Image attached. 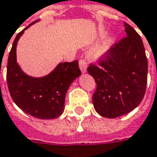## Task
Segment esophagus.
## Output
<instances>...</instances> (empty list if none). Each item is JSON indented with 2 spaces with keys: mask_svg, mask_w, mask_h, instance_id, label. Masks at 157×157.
<instances>
[{
  "mask_svg": "<svg viewBox=\"0 0 157 157\" xmlns=\"http://www.w3.org/2000/svg\"><path fill=\"white\" fill-rule=\"evenodd\" d=\"M79 68H80L83 73H85L86 71V70H87V63H86V60L85 58H81L79 60Z\"/></svg>",
  "mask_w": 157,
  "mask_h": 157,
  "instance_id": "obj_1",
  "label": "esophagus"
}]
</instances>
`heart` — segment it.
<instances>
[{
    "mask_svg": "<svg viewBox=\"0 0 157 157\" xmlns=\"http://www.w3.org/2000/svg\"><path fill=\"white\" fill-rule=\"evenodd\" d=\"M111 45V40L110 39H107L106 41H105L100 47L99 48V50H98V52H97V56H103V55H105L106 52L108 51V49H109V47Z\"/></svg>",
    "mask_w": 157,
    "mask_h": 157,
    "instance_id": "heart-1",
    "label": "heart"
}]
</instances>
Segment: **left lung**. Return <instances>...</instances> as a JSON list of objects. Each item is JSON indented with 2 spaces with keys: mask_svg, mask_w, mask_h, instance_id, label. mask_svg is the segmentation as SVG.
Segmentation results:
<instances>
[{
  "mask_svg": "<svg viewBox=\"0 0 157 157\" xmlns=\"http://www.w3.org/2000/svg\"><path fill=\"white\" fill-rule=\"evenodd\" d=\"M127 36L115 43L91 63L88 73L97 85L93 95L94 109L101 116L117 118L137 107L144 97L148 78V59L141 36L124 23Z\"/></svg>",
  "mask_w": 157,
  "mask_h": 157,
  "instance_id": "left-lung-1",
  "label": "left lung"
}]
</instances>
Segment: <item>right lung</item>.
Segmentation results:
<instances>
[{
	"label": "right lung",
	"mask_w": 157,
	"mask_h": 157,
	"mask_svg": "<svg viewBox=\"0 0 157 157\" xmlns=\"http://www.w3.org/2000/svg\"><path fill=\"white\" fill-rule=\"evenodd\" d=\"M38 21L30 23L15 38L8 59L7 82L9 94L18 107L34 117L49 120L63 113L67 90L81 71L78 60L58 63L50 74L42 78L30 77L21 71L16 62L17 42L25 29Z\"/></svg>",
	"instance_id": "add662e5"
}]
</instances>
